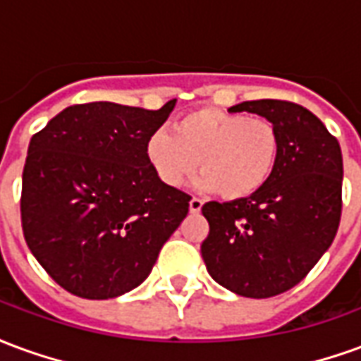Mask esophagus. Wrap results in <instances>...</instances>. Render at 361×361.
Listing matches in <instances>:
<instances>
[{
  "label": "esophagus",
  "instance_id": "obj_1",
  "mask_svg": "<svg viewBox=\"0 0 361 361\" xmlns=\"http://www.w3.org/2000/svg\"><path fill=\"white\" fill-rule=\"evenodd\" d=\"M201 209H203V201H201V199H197V197H193V199L189 201V211L199 212Z\"/></svg>",
  "mask_w": 361,
  "mask_h": 361
}]
</instances>
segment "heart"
Masks as SVG:
<instances>
[{
    "label": "heart",
    "instance_id": "heart-1",
    "mask_svg": "<svg viewBox=\"0 0 361 361\" xmlns=\"http://www.w3.org/2000/svg\"><path fill=\"white\" fill-rule=\"evenodd\" d=\"M147 160L170 188L183 185L197 166L201 191L245 199L265 188L279 160V133L265 118L203 108L173 123V133L157 131L147 141Z\"/></svg>",
    "mask_w": 361,
    "mask_h": 361
}]
</instances>
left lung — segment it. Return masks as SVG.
I'll return each mask as SVG.
<instances>
[{
  "label": "left lung",
  "instance_id": "left-lung-1",
  "mask_svg": "<svg viewBox=\"0 0 361 361\" xmlns=\"http://www.w3.org/2000/svg\"><path fill=\"white\" fill-rule=\"evenodd\" d=\"M232 111L269 119L279 133V160L255 195L209 201L207 271L243 298H272L305 279L333 243L342 211L341 145L323 121L286 100H251Z\"/></svg>",
  "mask_w": 361,
  "mask_h": 361
}]
</instances>
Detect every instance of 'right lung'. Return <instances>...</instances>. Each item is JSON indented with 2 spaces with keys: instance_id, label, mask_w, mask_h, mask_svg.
<instances>
[{
  "instance_id": "1",
  "label": "right lung",
  "mask_w": 361,
  "mask_h": 361,
  "mask_svg": "<svg viewBox=\"0 0 361 361\" xmlns=\"http://www.w3.org/2000/svg\"><path fill=\"white\" fill-rule=\"evenodd\" d=\"M173 106L77 104L30 139L23 232L67 292L108 300L137 288L188 216L191 197L166 185L147 160V141Z\"/></svg>"
}]
</instances>
